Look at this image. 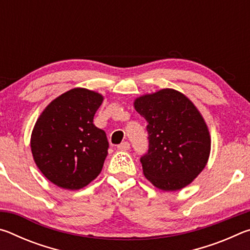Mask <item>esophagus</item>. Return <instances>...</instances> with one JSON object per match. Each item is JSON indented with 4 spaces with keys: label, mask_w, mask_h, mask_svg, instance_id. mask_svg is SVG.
Here are the masks:
<instances>
[{
    "label": "esophagus",
    "mask_w": 250,
    "mask_h": 250,
    "mask_svg": "<svg viewBox=\"0 0 250 250\" xmlns=\"http://www.w3.org/2000/svg\"><path fill=\"white\" fill-rule=\"evenodd\" d=\"M118 149L120 151H128L130 149V143L129 142H122L121 145L118 146Z\"/></svg>",
    "instance_id": "34e87169"
}]
</instances>
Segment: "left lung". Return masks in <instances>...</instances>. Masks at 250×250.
<instances>
[{"instance_id": "obj_1", "label": "left lung", "mask_w": 250, "mask_h": 250, "mask_svg": "<svg viewBox=\"0 0 250 250\" xmlns=\"http://www.w3.org/2000/svg\"><path fill=\"white\" fill-rule=\"evenodd\" d=\"M133 105L147 121L149 150L140 160L146 179L167 192L191 184L210 153L209 130L200 110L172 88L138 97Z\"/></svg>"}]
</instances>
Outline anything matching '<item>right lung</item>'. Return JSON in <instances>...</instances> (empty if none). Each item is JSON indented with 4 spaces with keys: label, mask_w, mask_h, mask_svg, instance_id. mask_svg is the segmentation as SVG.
<instances>
[{
    "label": "right lung",
    "mask_w": 250,
    "mask_h": 250,
    "mask_svg": "<svg viewBox=\"0 0 250 250\" xmlns=\"http://www.w3.org/2000/svg\"><path fill=\"white\" fill-rule=\"evenodd\" d=\"M104 101L99 92L73 88L41 113L31 135L37 167L58 188L77 191L100 174L109 143L94 116Z\"/></svg>",
    "instance_id": "right-lung-1"
}]
</instances>
